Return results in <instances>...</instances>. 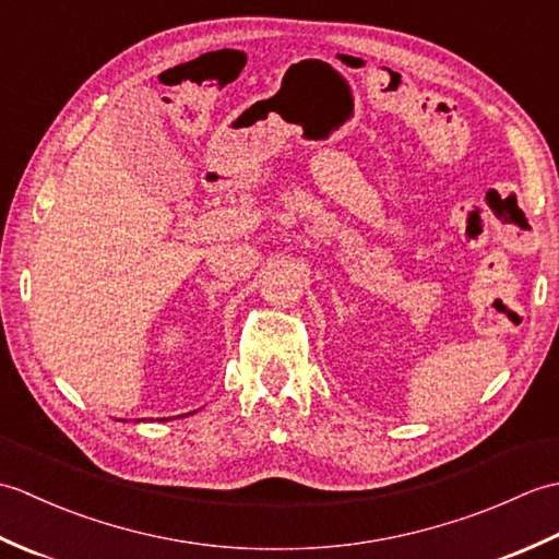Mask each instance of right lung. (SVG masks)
<instances>
[{
    "mask_svg": "<svg viewBox=\"0 0 559 559\" xmlns=\"http://www.w3.org/2000/svg\"><path fill=\"white\" fill-rule=\"evenodd\" d=\"M160 420H168V418H160Z\"/></svg>",
    "mask_w": 559,
    "mask_h": 559,
    "instance_id": "add662e5",
    "label": "right lung"
}]
</instances>
